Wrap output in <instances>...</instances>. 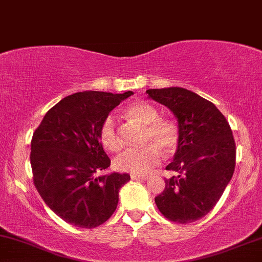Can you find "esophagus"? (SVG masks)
<instances>
[{
  "label": "esophagus",
  "mask_w": 262,
  "mask_h": 262,
  "mask_svg": "<svg viewBox=\"0 0 262 262\" xmlns=\"http://www.w3.org/2000/svg\"><path fill=\"white\" fill-rule=\"evenodd\" d=\"M148 175H137V173H131V180H147Z\"/></svg>",
  "instance_id": "34e87169"
}]
</instances>
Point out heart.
<instances>
[{"label": "heart", "instance_id": "obj_1", "mask_svg": "<svg viewBox=\"0 0 262 262\" xmlns=\"http://www.w3.org/2000/svg\"><path fill=\"white\" fill-rule=\"evenodd\" d=\"M125 113L127 118L144 126L143 143L148 144L140 149L124 151L116 158L114 165L119 171L144 175L160 164L163 157L160 148L166 153L175 149L179 142V128L173 121L159 118L157 109L146 102H136L128 105ZM98 136L104 149L111 153L120 150L121 141L112 115L103 120Z\"/></svg>", "mask_w": 262, "mask_h": 262}]
</instances>
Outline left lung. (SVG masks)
<instances>
[{
    "label": "left lung",
    "mask_w": 262,
    "mask_h": 262,
    "mask_svg": "<svg viewBox=\"0 0 262 262\" xmlns=\"http://www.w3.org/2000/svg\"><path fill=\"white\" fill-rule=\"evenodd\" d=\"M146 92L179 122L177 150L166 166L177 176L165 180L156 204L170 221L199 220L211 211L233 176L235 143L230 124L211 102L182 87Z\"/></svg>",
    "instance_id": "left-lung-1"
}]
</instances>
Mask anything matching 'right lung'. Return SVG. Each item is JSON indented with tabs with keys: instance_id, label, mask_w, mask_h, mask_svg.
Listing matches in <instances>:
<instances>
[{
	"instance_id": "1",
	"label": "right lung",
	"mask_w": 262,
	"mask_h": 262,
	"mask_svg": "<svg viewBox=\"0 0 262 262\" xmlns=\"http://www.w3.org/2000/svg\"><path fill=\"white\" fill-rule=\"evenodd\" d=\"M131 95L132 91L74 93L52 106L32 135L35 188L68 224L95 228L118 206L119 189L130 175L113 172L96 177V172L111 165L98 135L109 113Z\"/></svg>"
}]
</instances>
